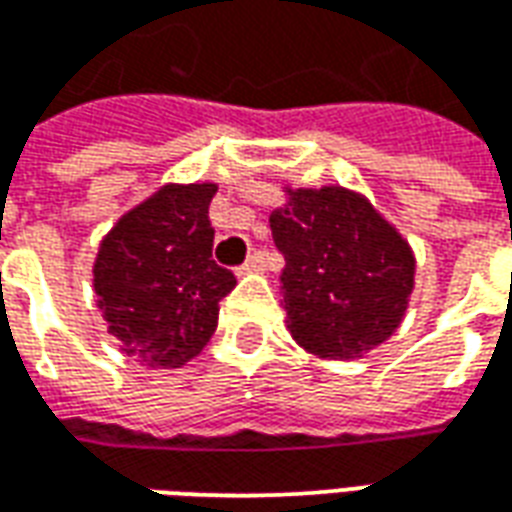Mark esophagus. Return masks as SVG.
Wrapping results in <instances>:
<instances>
[{"mask_svg":"<svg viewBox=\"0 0 512 512\" xmlns=\"http://www.w3.org/2000/svg\"><path fill=\"white\" fill-rule=\"evenodd\" d=\"M266 266V255L263 252H252L246 257V263L241 268H235V274H252V271H263Z\"/></svg>","mask_w":512,"mask_h":512,"instance_id":"34e87169","label":"esophagus"}]
</instances>
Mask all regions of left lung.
<instances>
[{"instance_id": "left-lung-1", "label": "left lung", "mask_w": 512, "mask_h": 512, "mask_svg": "<svg viewBox=\"0 0 512 512\" xmlns=\"http://www.w3.org/2000/svg\"><path fill=\"white\" fill-rule=\"evenodd\" d=\"M268 222L285 257L288 329L301 348L356 359L400 326L414 255L365 197L340 186L296 189Z\"/></svg>"}]
</instances>
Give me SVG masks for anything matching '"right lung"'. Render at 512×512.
<instances>
[{
	"instance_id": "1",
	"label": "right lung",
	"mask_w": 512,
	"mask_h": 512,
	"mask_svg": "<svg viewBox=\"0 0 512 512\" xmlns=\"http://www.w3.org/2000/svg\"><path fill=\"white\" fill-rule=\"evenodd\" d=\"M216 186H164L128 211L95 260L98 307L126 354L180 367L211 340L235 274L213 260Z\"/></svg>"
}]
</instances>
